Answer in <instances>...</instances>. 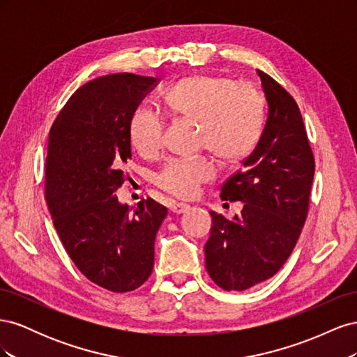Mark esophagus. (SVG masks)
<instances>
[{
	"mask_svg": "<svg viewBox=\"0 0 357 357\" xmlns=\"http://www.w3.org/2000/svg\"><path fill=\"white\" fill-rule=\"evenodd\" d=\"M190 210V205L185 204V202H174L171 205V211L176 213V214H183Z\"/></svg>",
	"mask_w": 357,
	"mask_h": 357,
	"instance_id": "1",
	"label": "esophagus"
}]
</instances>
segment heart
<instances>
[{
    "label": "heart",
    "mask_w": 357,
    "mask_h": 357,
    "mask_svg": "<svg viewBox=\"0 0 357 357\" xmlns=\"http://www.w3.org/2000/svg\"><path fill=\"white\" fill-rule=\"evenodd\" d=\"M167 109L198 122V143L223 160H238L255 147L265 117L262 93L252 83H232L220 75L195 74L178 80L164 95ZM129 138L139 155L152 158L162 147V123L146 109L129 123ZM214 176L207 158L172 159L156 177L158 186L178 198L197 195L201 183Z\"/></svg>",
    "instance_id": "heart-1"
}]
</instances>
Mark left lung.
Masks as SVG:
<instances>
[{
	"label": "left lung",
	"instance_id": "obj_1",
	"mask_svg": "<svg viewBox=\"0 0 357 357\" xmlns=\"http://www.w3.org/2000/svg\"><path fill=\"white\" fill-rule=\"evenodd\" d=\"M268 113L262 134L220 197L241 201L232 220L210 211L205 268L225 290H245L271 278L290 256L305 223L314 156L295 100L273 77L256 71Z\"/></svg>",
	"mask_w": 357,
	"mask_h": 357
}]
</instances>
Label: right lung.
<instances>
[{
	"label": "right lung",
	"instance_id": "right-lung-1",
	"mask_svg": "<svg viewBox=\"0 0 357 357\" xmlns=\"http://www.w3.org/2000/svg\"><path fill=\"white\" fill-rule=\"evenodd\" d=\"M159 82L132 73L88 82L49 134L45 186L53 225L83 275L117 294L152 274L156 232L168 213L152 198L129 207L114 195L132 156L131 117Z\"/></svg>",
	"mask_w": 357,
	"mask_h": 357
}]
</instances>
